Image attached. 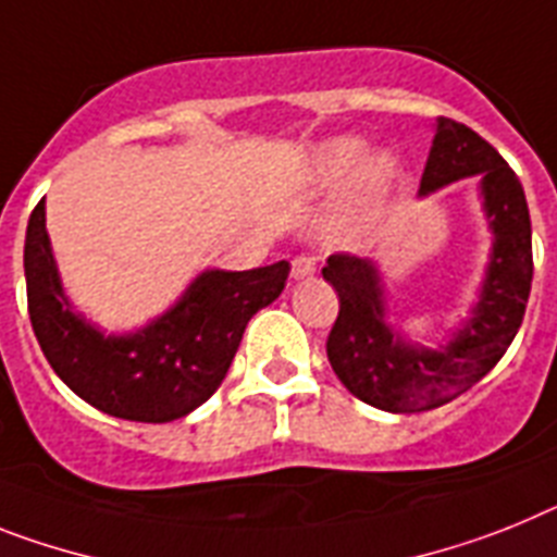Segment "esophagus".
<instances>
[{
  "label": "esophagus",
  "mask_w": 557,
  "mask_h": 557,
  "mask_svg": "<svg viewBox=\"0 0 557 557\" xmlns=\"http://www.w3.org/2000/svg\"><path fill=\"white\" fill-rule=\"evenodd\" d=\"M314 269H317V260L311 255H297L292 260V277L294 280L311 277V274H314Z\"/></svg>",
  "instance_id": "34e87169"
}]
</instances>
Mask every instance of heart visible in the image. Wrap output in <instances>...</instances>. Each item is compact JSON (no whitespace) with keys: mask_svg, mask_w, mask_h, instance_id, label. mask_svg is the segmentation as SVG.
Masks as SVG:
<instances>
[{"mask_svg":"<svg viewBox=\"0 0 557 557\" xmlns=\"http://www.w3.org/2000/svg\"><path fill=\"white\" fill-rule=\"evenodd\" d=\"M368 144L354 135H339L329 138L308 149L302 161V186L314 191H334L345 186L350 177L359 175V195L362 200L380 198L382 191L391 186L396 175L394 161L387 156L371 158L368 164Z\"/></svg>","mask_w":557,"mask_h":557,"instance_id":"1","label":"heart"}]
</instances>
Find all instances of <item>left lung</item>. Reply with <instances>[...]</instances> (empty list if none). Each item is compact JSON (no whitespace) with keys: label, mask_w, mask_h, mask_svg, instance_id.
<instances>
[{"label":"left lung","mask_w":557,"mask_h":557,"mask_svg":"<svg viewBox=\"0 0 557 557\" xmlns=\"http://www.w3.org/2000/svg\"><path fill=\"white\" fill-rule=\"evenodd\" d=\"M461 177H479L481 209L493 232L487 269L470 317L438 348L410 343L387 320L385 280L368 257L331 255L322 277L339 297L329 362L350 394L387 413H419L456 399L487 376L516 339L532 288V226L524 186L479 133L436 121L419 198Z\"/></svg>","instance_id":"8db88e82"}]
</instances>
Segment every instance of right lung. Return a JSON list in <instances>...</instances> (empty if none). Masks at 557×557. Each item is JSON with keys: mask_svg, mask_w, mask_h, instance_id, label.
Segmentation results:
<instances>
[{"mask_svg": "<svg viewBox=\"0 0 557 557\" xmlns=\"http://www.w3.org/2000/svg\"><path fill=\"white\" fill-rule=\"evenodd\" d=\"M292 265L207 269L172 308L129 334H104L78 314L59 277L45 226V200L25 235L27 311L59 380L101 413L129 422H172L200 408L226 380L243 331L277 300Z\"/></svg>", "mask_w": 557, "mask_h": 557, "instance_id": "obj_1", "label": "right lung"}]
</instances>
